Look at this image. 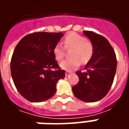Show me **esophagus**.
Segmentation results:
<instances>
[{"instance_id":"34e87169","label":"esophagus","mask_w":129,"mask_h":129,"mask_svg":"<svg viewBox=\"0 0 129 129\" xmlns=\"http://www.w3.org/2000/svg\"><path fill=\"white\" fill-rule=\"evenodd\" d=\"M71 73H71V72H70V71H66V76L70 75Z\"/></svg>"}]
</instances>
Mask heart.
<instances>
[{"label": "heart", "instance_id": "b5f03b06", "mask_svg": "<svg viewBox=\"0 0 129 129\" xmlns=\"http://www.w3.org/2000/svg\"><path fill=\"white\" fill-rule=\"evenodd\" d=\"M63 46L66 50L73 49L70 52L72 57L60 63L61 68L68 71L77 68L81 63L86 64L92 59L94 54V46L92 42L75 32H70L65 37ZM53 54L57 61H61L65 56L64 48L61 45L56 44L54 47Z\"/></svg>", "mask_w": 129, "mask_h": 129}]
</instances>
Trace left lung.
Listing matches in <instances>:
<instances>
[{
  "mask_svg": "<svg viewBox=\"0 0 129 129\" xmlns=\"http://www.w3.org/2000/svg\"><path fill=\"white\" fill-rule=\"evenodd\" d=\"M94 46V54L84 68L77 71L78 84L73 87L74 95L86 102L102 100L111 89L116 73L115 52L105 37L92 31H83Z\"/></svg>",
  "mask_w": 129,
  "mask_h": 129,
  "instance_id": "1",
  "label": "left lung"
}]
</instances>
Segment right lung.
<instances>
[{
  "label": "right lung",
  "instance_id": "right-lung-1",
  "mask_svg": "<svg viewBox=\"0 0 129 129\" xmlns=\"http://www.w3.org/2000/svg\"><path fill=\"white\" fill-rule=\"evenodd\" d=\"M63 33L38 32L24 37L13 52L10 69L18 92L32 102H41L56 92V84L65 77L54 56V47Z\"/></svg>",
  "mask_w": 129,
  "mask_h": 129
}]
</instances>
